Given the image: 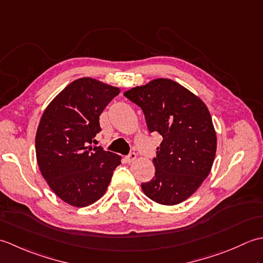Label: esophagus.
<instances>
[{"mask_svg": "<svg viewBox=\"0 0 263 263\" xmlns=\"http://www.w3.org/2000/svg\"><path fill=\"white\" fill-rule=\"evenodd\" d=\"M136 159H137V154H135V153H130L127 156H125V161L128 164L133 163Z\"/></svg>", "mask_w": 263, "mask_h": 263, "instance_id": "1", "label": "esophagus"}]
</instances>
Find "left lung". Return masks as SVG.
<instances>
[{"label":"left lung","mask_w":263,"mask_h":263,"mask_svg":"<svg viewBox=\"0 0 263 263\" xmlns=\"http://www.w3.org/2000/svg\"><path fill=\"white\" fill-rule=\"evenodd\" d=\"M124 96L141 107L150 132L163 137L153 159L155 176L142 183L149 199L174 205L191 197L209 175L217 137L205 104L180 83L155 79Z\"/></svg>","instance_id":"1"}]
</instances>
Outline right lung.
<instances>
[{"label": "right lung", "instance_id": "right-lung-1", "mask_svg": "<svg viewBox=\"0 0 263 263\" xmlns=\"http://www.w3.org/2000/svg\"><path fill=\"white\" fill-rule=\"evenodd\" d=\"M120 89L80 78L44 110L36 133V157L49 187L64 202L87 206L105 194L121 156L93 147L99 116Z\"/></svg>", "mask_w": 263, "mask_h": 263}]
</instances>
